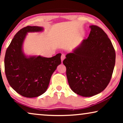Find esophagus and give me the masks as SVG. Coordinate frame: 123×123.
Returning <instances> with one entry per match:
<instances>
[{"label":"esophagus","mask_w":123,"mask_h":123,"mask_svg":"<svg viewBox=\"0 0 123 123\" xmlns=\"http://www.w3.org/2000/svg\"><path fill=\"white\" fill-rule=\"evenodd\" d=\"M65 58V55L64 54H62V56H61V60H62V62H63V60H64V59Z\"/></svg>","instance_id":"obj_1"}]
</instances>
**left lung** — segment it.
Returning <instances> with one entry per match:
<instances>
[{"label":"left lung","mask_w":123,"mask_h":123,"mask_svg":"<svg viewBox=\"0 0 123 123\" xmlns=\"http://www.w3.org/2000/svg\"><path fill=\"white\" fill-rule=\"evenodd\" d=\"M90 28L88 38L63 60L70 88L83 97L93 96L105 90L115 63V50L106 33L95 25Z\"/></svg>","instance_id":"left-lung-1"}]
</instances>
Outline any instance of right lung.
Wrapping results in <instances>:
<instances>
[{
  "mask_svg": "<svg viewBox=\"0 0 123 123\" xmlns=\"http://www.w3.org/2000/svg\"><path fill=\"white\" fill-rule=\"evenodd\" d=\"M43 31V27L27 26L19 30L6 49L4 59L5 73L13 90L23 96L32 98L45 93L50 78L61 64V54L51 58L28 56L23 45L28 32Z\"/></svg>",
  "mask_w": 123,
  "mask_h": 123,
  "instance_id": "obj_1",
  "label": "right lung"
}]
</instances>
